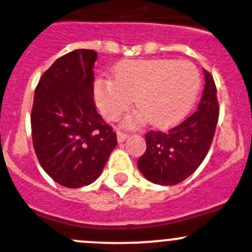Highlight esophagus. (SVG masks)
Masks as SVG:
<instances>
[{
    "instance_id": "1",
    "label": "esophagus",
    "mask_w": 252,
    "mask_h": 252,
    "mask_svg": "<svg viewBox=\"0 0 252 252\" xmlns=\"http://www.w3.org/2000/svg\"><path fill=\"white\" fill-rule=\"evenodd\" d=\"M128 136H129L128 133H124V131H121V130L117 131V139H118L119 143H122V141L126 140V139L128 138Z\"/></svg>"
}]
</instances>
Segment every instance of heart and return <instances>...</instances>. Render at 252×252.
I'll list each match as a JSON object with an SVG mask.
<instances>
[{"label": "heart", "instance_id": "obj_1", "mask_svg": "<svg viewBox=\"0 0 252 252\" xmlns=\"http://www.w3.org/2000/svg\"><path fill=\"white\" fill-rule=\"evenodd\" d=\"M201 87L193 64L172 59L126 60L114 70L113 80L99 77L94 86L97 107L107 119L119 118L133 103L155 126H170L192 108ZM133 123V119H129Z\"/></svg>", "mask_w": 252, "mask_h": 252}]
</instances>
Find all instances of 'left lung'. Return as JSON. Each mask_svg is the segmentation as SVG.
I'll return each instance as SVG.
<instances>
[{
    "label": "left lung",
    "instance_id": "left-lung-1",
    "mask_svg": "<svg viewBox=\"0 0 252 252\" xmlns=\"http://www.w3.org/2000/svg\"><path fill=\"white\" fill-rule=\"evenodd\" d=\"M206 85L198 109L166 133L149 130L146 151L138 167L150 182L175 186L191 176L203 162L216 133L219 103L213 76L204 70Z\"/></svg>",
    "mask_w": 252,
    "mask_h": 252
}]
</instances>
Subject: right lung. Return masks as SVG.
I'll return each instance as SVG.
<instances>
[{
    "instance_id": "obj_1",
    "label": "right lung",
    "mask_w": 252,
    "mask_h": 252,
    "mask_svg": "<svg viewBox=\"0 0 252 252\" xmlns=\"http://www.w3.org/2000/svg\"><path fill=\"white\" fill-rule=\"evenodd\" d=\"M97 56L89 49L65 54L44 72L34 92V151L43 170L67 188L96 181L117 145L116 131L94 101Z\"/></svg>"
}]
</instances>
